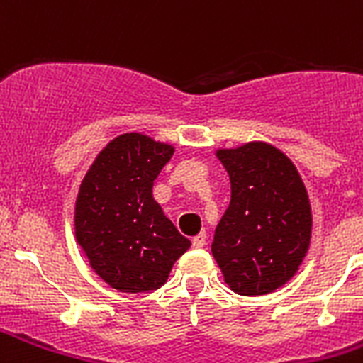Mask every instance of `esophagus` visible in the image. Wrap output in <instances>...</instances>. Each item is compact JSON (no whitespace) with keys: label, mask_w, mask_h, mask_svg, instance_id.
Wrapping results in <instances>:
<instances>
[{"label":"esophagus","mask_w":363,"mask_h":363,"mask_svg":"<svg viewBox=\"0 0 363 363\" xmlns=\"http://www.w3.org/2000/svg\"><path fill=\"white\" fill-rule=\"evenodd\" d=\"M205 243H207V234H205V233L196 234V236L192 238V247H196V249H201V247H205Z\"/></svg>","instance_id":"1"}]
</instances>
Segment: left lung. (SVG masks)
I'll use <instances>...</instances> for the list:
<instances>
[{
  "label": "left lung",
  "instance_id": "left-lung-1",
  "mask_svg": "<svg viewBox=\"0 0 363 363\" xmlns=\"http://www.w3.org/2000/svg\"><path fill=\"white\" fill-rule=\"evenodd\" d=\"M214 154L230 179L214 259L234 293H272L296 274L309 251L313 213L306 184L289 156L267 142L220 147Z\"/></svg>",
  "mask_w": 363,
  "mask_h": 363
}]
</instances>
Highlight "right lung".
Instances as JSON below:
<instances>
[{
  "label": "right lung",
  "instance_id": "add662e5",
  "mask_svg": "<svg viewBox=\"0 0 363 363\" xmlns=\"http://www.w3.org/2000/svg\"><path fill=\"white\" fill-rule=\"evenodd\" d=\"M174 145L125 133L99 150L74 203V236L92 271L112 289H158L191 247L152 198Z\"/></svg>",
  "mask_w": 363,
  "mask_h": 363
}]
</instances>
